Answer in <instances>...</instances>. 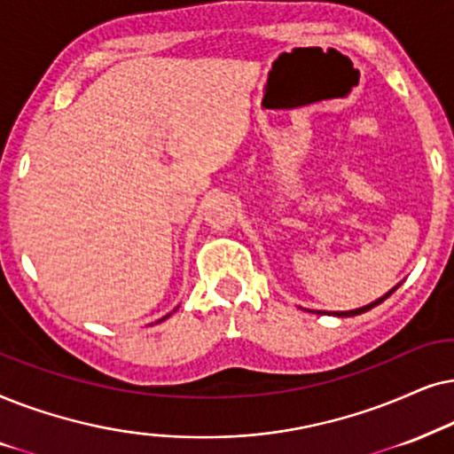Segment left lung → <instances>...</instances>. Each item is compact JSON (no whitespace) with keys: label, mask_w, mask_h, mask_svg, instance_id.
Returning a JSON list of instances; mask_svg holds the SVG:
<instances>
[{"label":"left lung","mask_w":454,"mask_h":454,"mask_svg":"<svg viewBox=\"0 0 454 454\" xmlns=\"http://www.w3.org/2000/svg\"><path fill=\"white\" fill-rule=\"evenodd\" d=\"M392 293H395V290H390V293H388V294H384L382 299H378V301H373V303H370V305L361 307V309H353V311H334V316H338V317H350V316H359V313H365V311H370L372 307H376V305L382 303V301H384V299H388Z\"/></svg>","instance_id":"obj_1"}]
</instances>
